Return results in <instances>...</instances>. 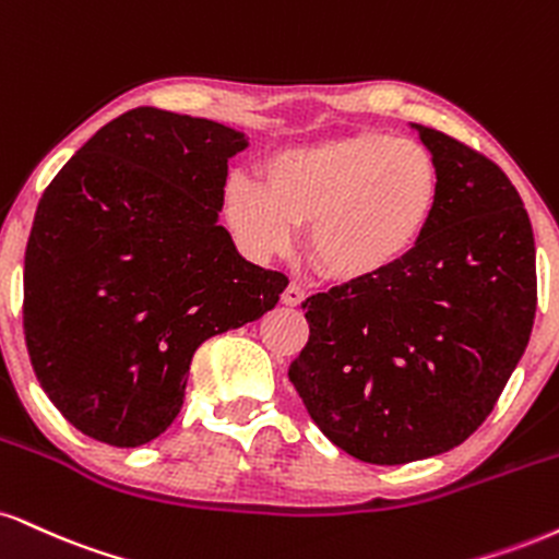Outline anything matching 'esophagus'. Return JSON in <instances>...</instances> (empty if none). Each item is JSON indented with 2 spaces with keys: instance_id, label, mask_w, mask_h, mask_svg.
<instances>
[{
  "instance_id": "34e87169",
  "label": "esophagus",
  "mask_w": 559,
  "mask_h": 559,
  "mask_svg": "<svg viewBox=\"0 0 559 559\" xmlns=\"http://www.w3.org/2000/svg\"><path fill=\"white\" fill-rule=\"evenodd\" d=\"M281 301H284L286 307H299L301 301H305V288L297 284H288L286 292L281 294Z\"/></svg>"
}]
</instances>
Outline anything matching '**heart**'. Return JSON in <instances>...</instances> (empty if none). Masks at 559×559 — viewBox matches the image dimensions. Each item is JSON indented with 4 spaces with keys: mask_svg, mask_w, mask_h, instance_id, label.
Instances as JSON below:
<instances>
[{
    "mask_svg": "<svg viewBox=\"0 0 559 559\" xmlns=\"http://www.w3.org/2000/svg\"><path fill=\"white\" fill-rule=\"evenodd\" d=\"M260 179L224 185L228 228L265 258L292 250L297 226L309 224V260L341 284L399 267L425 241L442 203L435 153L382 130L286 147L262 160Z\"/></svg>",
    "mask_w": 559,
    "mask_h": 559,
    "instance_id": "b5f03b06",
    "label": "heart"
}]
</instances>
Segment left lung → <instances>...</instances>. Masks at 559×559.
Wrapping results in <instances>:
<instances>
[{
  "mask_svg": "<svg viewBox=\"0 0 559 559\" xmlns=\"http://www.w3.org/2000/svg\"><path fill=\"white\" fill-rule=\"evenodd\" d=\"M412 127L440 160L432 228L390 273L309 297V341L288 367L320 432L378 466L440 455L474 435L536 314V247L521 194L479 151Z\"/></svg>",
  "mask_w": 559,
  "mask_h": 559,
  "instance_id": "1",
  "label": "left lung"
}]
</instances>
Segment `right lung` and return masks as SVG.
<instances>
[{
  "label": "right lung",
  "instance_id": "1",
  "mask_svg": "<svg viewBox=\"0 0 559 559\" xmlns=\"http://www.w3.org/2000/svg\"><path fill=\"white\" fill-rule=\"evenodd\" d=\"M245 147L231 127L140 106L46 187L25 247V346L44 393L93 440L138 448L166 432L198 346L288 286L218 226Z\"/></svg>",
  "mask_w": 559,
  "mask_h": 559
}]
</instances>
